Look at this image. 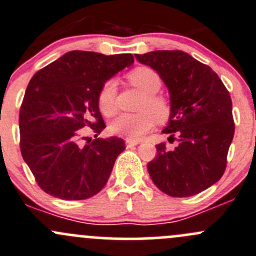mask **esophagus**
<instances>
[{
    "label": "esophagus",
    "instance_id": "esophagus-1",
    "mask_svg": "<svg viewBox=\"0 0 256 256\" xmlns=\"http://www.w3.org/2000/svg\"><path fill=\"white\" fill-rule=\"evenodd\" d=\"M140 142L139 140H132V139H126V146H127V148H132L134 146H136V144H139Z\"/></svg>",
    "mask_w": 256,
    "mask_h": 256
}]
</instances>
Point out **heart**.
Returning <instances> with one entry per match:
<instances>
[{"label": "heart", "mask_w": 256, "mask_h": 256, "mask_svg": "<svg viewBox=\"0 0 256 256\" xmlns=\"http://www.w3.org/2000/svg\"><path fill=\"white\" fill-rule=\"evenodd\" d=\"M128 80L132 85L143 94L138 114H120L110 122V132L114 136L126 139L138 140L139 138L152 129L156 118L159 120H166L170 114V106L168 101L156 92L162 88V78L150 68L140 66L128 74ZM117 84L114 80L104 82L98 92V107L104 116H112L117 110Z\"/></svg>", "instance_id": "1"}]
</instances>
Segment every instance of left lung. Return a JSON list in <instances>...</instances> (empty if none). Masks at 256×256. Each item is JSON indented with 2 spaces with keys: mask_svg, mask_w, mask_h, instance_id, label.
<instances>
[{
  "mask_svg": "<svg viewBox=\"0 0 256 256\" xmlns=\"http://www.w3.org/2000/svg\"><path fill=\"white\" fill-rule=\"evenodd\" d=\"M159 74L170 94V117L162 133L178 140L174 149L156 146L148 162L155 186L171 197L204 191L224 174L234 136L232 100L220 76L181 50L136 55Z\"/></svg>",
  "mask_w": 256,
  "mask_h": 256,
  "instance_id": "obj_1",
  "label": "left lung"
}]
</instances>
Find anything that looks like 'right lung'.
Here are the masks:
<instances>
[{
	"label": "right lung",
	"mask_w": 256,
	"mask_h": 256,
	"mask_svg": "<svg viewBox=\"0 0 256 256\" xmlns=\"http://www.w3.org/2000/svg\"><path fill=\"white\" fill-rule=\"evenodd\" d=\"M134 62L132 54L104 55L72 50L34 74L20 110V152L46 194L68 201L98 194L126 149L118 136L84 146L88 126L94 136L106 124L98 92L107 80Z\"/></svg>",
	"instance_id": "add662e5"
}]
</instances>
